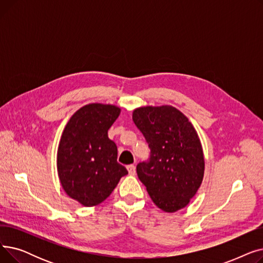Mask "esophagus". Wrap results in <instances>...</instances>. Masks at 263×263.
Instances as JSON below:
<instances>
[{
    "label": "esophagus",
    "mask_w": 263,
    "mask_h": 263,
    "mask_svg": "<svg viewBox=\"0 0 263 263\" xmlns=\"http://www.w3.org/2000/svg\"><path fill=\"white\" fill-rule=\"evenodd\" d=\"M127 170H128V172H129V174H130V175H135V166H134L133 164L128 165V166H127Z\"/></svg>",
    "instance_id": "1"
}]
</instances>
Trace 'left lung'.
<instances>
[{
  "label": "left lung",
  "instance_id": "8db88e82",
  "mask_svg": "<svg viewBox=\"0 0 263 263\" xmlns=\"http://www.w3.org/2000/svg\"><path fill=\"white\" fill-rule=\"evenodd\" d=\"M133 121L150 149L136 173L153 201L165 212L180 210L195 196L204 172L198 135L189 119L171 105L134 109Z\"/></svg>",
  "mask_w": 263,
  "mask_h": 263
}]
</instances>
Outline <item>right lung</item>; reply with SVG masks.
Masks as SVG:
<instances>
[{
  "label": "right lung",
  "instance_id": "obj_1",
  "mask_svg": "<svg viewBox=\"0 0 263 263\" xmlns=\"http://www.w3.org/2000/svg\"><path fill=\"white\" fill-rule=\"evenodd\" d=\"M120 113L114 105L92 103L68 121L58 150V172L68 196L83 205L105 200L128 174L117 162V146L107 131Z\"/></svg>",
  "mask_w": 263,
  "mask_h": 263
}]
</instances>
